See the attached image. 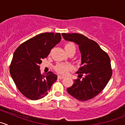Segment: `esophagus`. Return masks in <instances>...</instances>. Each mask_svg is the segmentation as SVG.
<instances>
[{
  "label": "esophagus",
  "mask_w": 125,
  "mask_h": 125,
  "mask_svg": "<svg viewBox=\"0 0 125 125\" xmlns=\"http://www.w3.org/2000/svg\"><path fill=\"white\" fill-rule=\"evenodd\" d=\"M58 79H63L64 78V76H62V75H58Z\"/></svg>",
  "instance_id": "obj_1"
}]
</instances>
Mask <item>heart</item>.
I'll return each mask as SVG.
<instances>
[{
	"label": "heart",
	"mask_w": 125,
	"mask_h": 125,
	"mask_svg": "<svg viewBox=\"0 0 125 125\" xmlns=\"http://www.w3.org/2000/svg\"><path fill=\"white\" fill-rule=\"evenodd\" d=\"M65 51H66L68 54L71 52H75L76 48H75V45L73 43H68L66 44L65 46ZM55 71L57 73L62 75H66L68 71L71 69V66L68 64L65 63H59L55 66Z\"/></svg>",
	"instance_id": "b5f03b06"
}]
</instances>
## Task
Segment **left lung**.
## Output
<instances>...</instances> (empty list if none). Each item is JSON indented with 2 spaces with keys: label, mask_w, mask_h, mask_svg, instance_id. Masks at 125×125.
<instances>
[{
  "label": "left lung",
  "mask_w": 125,
  "mask_h": 125,
  "mask_svg": "<svg viewBox=\"0 0 125 125\" xmlns=\"http://www.w3.org/2000/svg\"><path fill=\"white\" fill-rule=\"evenodd\" d=\"M64 39L79 45L82 57L79 78L67 88L71 95L80 101L90 100L105 88L113 74L110 58L97 43L78 33H62ZM82 76L84 77H82ZM83 78L82 79L80 78Z\"/></svg>",
  "instance_id": "left-lung-1"
}]
</instances>
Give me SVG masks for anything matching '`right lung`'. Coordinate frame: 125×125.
<instances>
[{"mask_svg":"<svg viewBox=\"0 0 125 125\" xmlns=\"http://www.w3.org/2000/svg\"><path fill=\"white\" fill-rule=\"evenodd\" d=\"M60 40V33H42L26 40L15 51L10 73L17 89L28 99H42L57 80V75L51 71L42 75L40 65Z\"/></svg>","mask_w":125,"mask_h":125,"instance_id":"obj_1","label":"right lung"}]
</instances>
